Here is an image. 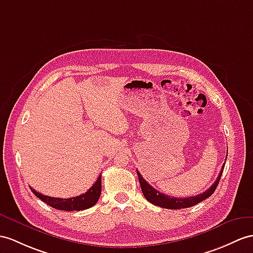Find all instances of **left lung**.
Wrapping results in <instances>:
<instances>
[{"instance_id":"left-lung-1","label":"left lung","mask_w":253,"mask_h":253,"mask_svg":"<svg viewBox=\"0 0 253 253\" xmlns=\"http://www.w3.org/2000/svg\"><path fill=\"white\" fill-rule=\"evenodd\" d=\"M226 160V159H225ZM225 164V163H224ZM224 164L222 165V169L220 170V174L217 178V180L213 182L212 186L207 189L205 192H203L199 195L195 196H191V198H173V196L169 195H165L161 192H159L155 188H152L149 183H148L143 176L140 175L139 171L136 169V173L138 176V180H139V184L141 191H143V194L146 198V200L148 202H150L151 204L160 206L162 208H168V209H181V208H188V207H192L196 204H199L200 202L206 200L207 198H209L213 192L215 188H217L218 183L220 181L221 175H222V170L224 169Z\"/></svg>"}]
</instances>
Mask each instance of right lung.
I'll return each mask as SVG.
<instances>
[{"label": "right lung", "instance_id": "1", "mask_svg": "<svg viewBox=\"0 0 253 253\" xmlns=\"http://www.w3.org/2000/svg\"><path fill=\"white\" fill-rule=\"evenodd\" d=\"M32 192L38 196L40 200H42L47 205L51 206L55 209H60V211H84V209L90 208L96 204V202L100 199L101 191H102V175L98 176L96 181L94 182L87 192L84 194H80L75 198L70 199H58V198H51V196H47L42 194L38 191L31 188Z\"/></svg>", "mask_w": 253, "mask_h": 253}]
</instances>
